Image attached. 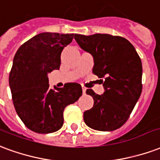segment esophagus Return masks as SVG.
Segmentation results:
<instances>
[{"label":"esophagus","instance_id":"34e87169","mask_svg":"<svg viewBox=\"0 0 160 160\" xmlns=\"http://www.w3.org/2000/svg\"><path fill=\"white\" fill-rule=\"evenodd\" d=\"M82 93H83V94H85V92H86V89H87V88H86V87H84V86L82 85Z\"/></svg>","mask_w":160,"mask_h":160}]
</instances>
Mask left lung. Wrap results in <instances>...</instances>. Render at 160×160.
Here are the masks:
<instances>
[{"instance_id": "left-lung-1", "label": "left lung", "mask_w": 160, "mask_h": 160, "mask_svg": "<svg viewBox=\"0 0 160 160\" xmlns=\"http://www.w3.org/2000/svg\"><path fill=\"white\" fill-rule=\"evenodd\" d=\"M82 49L94 57L93 73L98 76L105 92L87 94L94 106L83 113L85 123L100 131H112L124 124L142 94V65L135 48L122 37L108 34H75Z\"/></svg>"}]
</instances>
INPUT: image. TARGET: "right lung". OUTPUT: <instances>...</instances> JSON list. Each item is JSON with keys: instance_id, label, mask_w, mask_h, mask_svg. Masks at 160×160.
Returning <instances> with one entry per match:
<instances>
[{"instance_id": "1", "label": "right lung", "mask_w": 160, "mask_h": 160, "mask_svg": "<svg viewBox=\"0 0 160 160\" xmlns=\"http://www.w3.org/2000/svg\"><path fill=\"white\" fill-rule=\"evenodd\" d=\"M74 34L43 32L35 36L15 53L9 85L16 112L28 129L48 134L64 123L63 112L82 94L81 85L67 82L50 88L48 73L59 70L60 54Z\"/></svg>"}]
</instances>
